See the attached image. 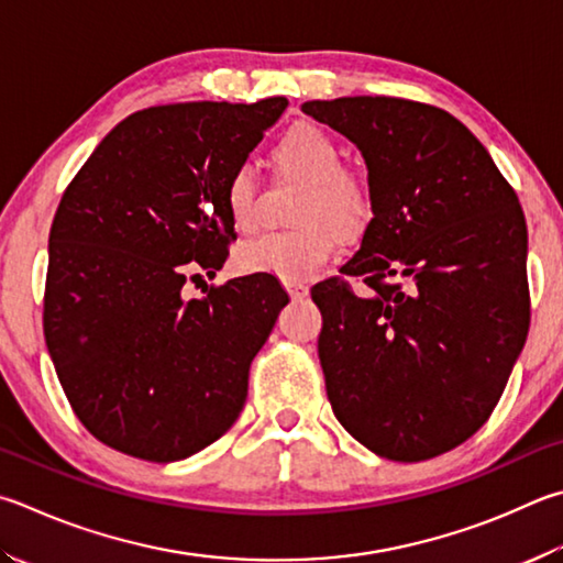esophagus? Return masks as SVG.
I'll use <instances>...</instances> for the list:
<instances>
[{"mask_svg": "<svg viewBox=\"0 0 563 563\" xmlns=\"http://www.w3.org/2000/svg\"><path fill=\"white\" fill-rule=\"evenodd\" d=\"M285 290L290 292V298H305L308 295V285H305L302 280H283Z\"/></svg>", "mask_w": 563, "mask_h": 563, "instance_id": "34e87169", "label": "esophagus"}]
</instances>
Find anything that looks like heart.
<instances>
[{
    "label": "heart",
    "instance_id": "1",
    "mask_svg": "<svg viewBox=\"0 0 563 563\" xmlns=\"http://www.w3.org/2000/svg\"><path fill=\"white\" fill-rule=\"evenodd\" d=\"M275 167L285 177L305 184L292 221L298 229L263 233L243 243L236 263L243 273L273 275L280 280H305L336 251V233L354 236L372 217V194L366 181L344 169V152L330 132L312 122H298L273 150ZM223 203L239 231L258 227V184L251 167L229 175Z\"/></svg>",
    "mask_w": 563,
    "mask_h": 563
}]
</instances>
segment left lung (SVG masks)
Returning a JSON list of instances; mask_svg holds the SVG:
<instances>
[{
	"label": "left lung",
	"instance_id": "8db88e82",
	"mask_svg": "<svg viewBox=\"0 0 563 563\" xmlns=\"http://www.w3.org/2000/svg\"><path fill=\"white\" fill-rule=\"evenodd\" d=\"M302 112L354 142L369 172L374 219L342 273L372 292L336 278L312 288L336 421L398 463L453 451L493 413L527 340L517 194L441 108L354 96L308 100Z\"/></svg>",
	"mask_w": 563,
	"mask_h": 563
}]
</instances>
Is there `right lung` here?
Returning <instances> with one entry per match:
<instances>
[{
	"mask_svg": "<svg viewBox=\"0 0 563 563\" xmlns=\"http://www.w3.org/2000/svg\"><path fill=\"white\" fill-rule=\"evenodd\" d=\"M288 108L175 103L118 122L64 191L48 236L44 334L70 406L100 443L152 463L236 423L253 356L288 292L273 275L187 300L236 239L223 187Z\"/></svg>",
	"mask_w": 563,
	"mask_h": 563,
	"instance_id": "add662e5",
	"label": "right lung"
}]
</instances>
